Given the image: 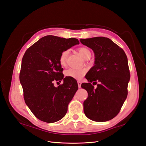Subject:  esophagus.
I'll list each match as a JSON object with an SVG mask.
<instances>
[{
    "label": "esophagus",
    "instance_id": "1",
    "mask_svg": "<svg viewBox=\"0 0 146 146\" xmlns=\"http://www.w3.org/2000/svg\"><path fill=\"white\" fill-rule=\"evenodd\" d=\"M77 83H78V88H81V84H82V82H81L80 81H78V82H77Z\"/></svg>",
    "mask_w": 146,
    "mask_h": 146
}]
</instances>
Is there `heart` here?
I'll use <instances>...</instances> for the list:
<instances>
[{
  "label": "heart",
  "instance_id": "b5f03b06",
  "mask_svg": "<svg viewBox=\"0 0 146 146\" xmlns=\"http://www.w3.org/2000/svg\"><path fill=\"white\" fill-rule=\"evenodd\" d=\"M78 52L80 55L83 57V58H86V56L91 54L90 50L87 47H82L78 48ZM69 54L68 50H64L61 52L59 57V63L60 64L64 66L66 65V59ZM86 70L85 69L83 68H71L69 69L65 72V76L67 77H70L76 80H81L86 74Z\"/></svg>",
  "mask_w": 146,
  "mask_h": 146
}]
</instances>
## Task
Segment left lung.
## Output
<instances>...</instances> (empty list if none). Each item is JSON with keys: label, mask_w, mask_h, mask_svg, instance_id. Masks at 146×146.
<instances>
[{"label": "left lung", "mask_w": 146, "mask_h": 146, "mask_svg": "<svg viewBox=\"0 0 146 146\" xmlns=\"http://www.w3.org/2000/svg\"><path fill=\"white\" fill-rule=\"evenodd\" d=\"M80 41L91 48L95 55L94 66L85 76L88 83L81 85L88 94L83 102L84 113L94 121H110L117 115L127 97L130 74L127 55L122 48L108 38ZM91 82L97 84L96 88Z\"/></svg>", "instance_id": "left-lung-1"}]
</instances>
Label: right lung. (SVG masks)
I'll return each mask as SVG.
<instances>
[{"label":"right lung","instance_id":"add662e5","mask_svg":"<svg viewBox=\"0 0 146 146\" xmlns=\"http://www.w3.org/2000/svg\"><path fill=\"white\" fill-rule=\"evenodd\" d=\"M77 39L47 35L30 46L22 60L19 80L25 102L38 119L53 123L62 119L78 90L77 81L64 78L61 52L78 44ZM64 83L55 87V81Z\"/></svg>","mask_w":146,"mask_h":146}]
</instances>
